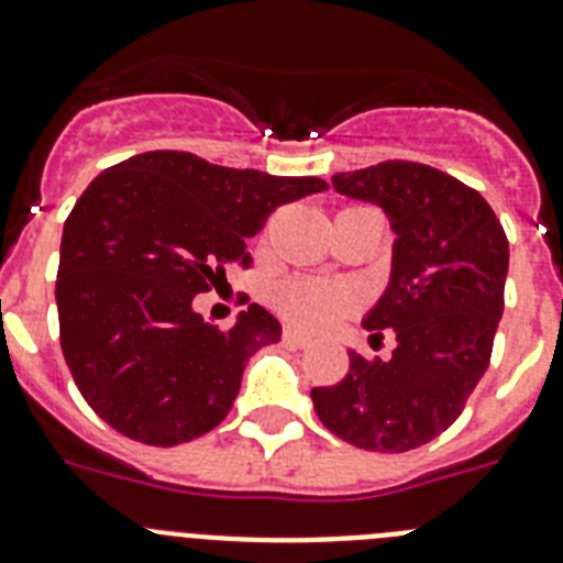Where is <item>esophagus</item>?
Instances as JSON below:
<instances>
[{"mask_svg": "<svg viewBox=\"0 0 563 563\" xmlns=\"http://www.w3.org/2000/svg\"><path fill=\"white\" fill-rule=\"evenodd\" d=\"M282 338H285L287 343H292V346H307V343H310V335L298 330V327H285V330H282Z\"/></svg>", "mask_w": 563, "mask_h": 563, "instance_id": "esophagus-1", "label": "esophagus"}]
</instances>
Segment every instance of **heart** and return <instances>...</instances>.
<instances>
[{
	"mask_svg": "<svg viewBox=\"0 0 563 563\" xmlns=\"http://www.w3.org/2000/svg\"><path fill=\"white\" fill-rule=\"evenodd\" d=\"M273 305L292 324L307 330H324L335 324L338 318L350 316L361 307L357 290L327 278H292L278 287Z\"/></svg>",
	"mask_w": 563,
	"mask_h": 563,
	"instance_id": "1",
	"label": "heart"
}]
</instances>
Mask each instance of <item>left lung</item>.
Returning a JSON list of instances; mask_svg holds the SVG:
<instances>
[{
  "mask_svg": "<svg viewBox=\"0 0 563 563\" xmlns=\"http://www.w3.org/2000/svg\"><path fill=\"white\" fill-rule=\"evenodd\" d=\"M332 186L389 213L391 285L363 327L395 330L397 350L391 361L350 352V372L312 389V406L355 449H420L462 415L487 372L505 310V228L479 191L422 163H377L335 174Z\"/></svg>",
  "mask_w": 563,
  "mask_h": 563,
  "instance_id": "obj_1",
  "label": "left lung"
}]
</instances>
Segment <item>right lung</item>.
Segmentation results:
<instances>
[{
  "label": "right lung",
  "instance_id": "add662e5",
  "mask_svg": "<svg viewBox=\"0 0 563 563\" xmlns=\"http://www.w3.org/2000/svg\"><path fill=\"white\" fill-rule=\"evenodd\" d=\"M327 188L168 148L98 174L64 222L56 278L64 361L89 409L161 449L217 429L247 357L282 327L251 305L220 330L194 312V296L228 265L251 267L245 242L278 206Z\"/></svg>",
  "mask_w": 563,
  "mask_h": 563
}]
</instances>
